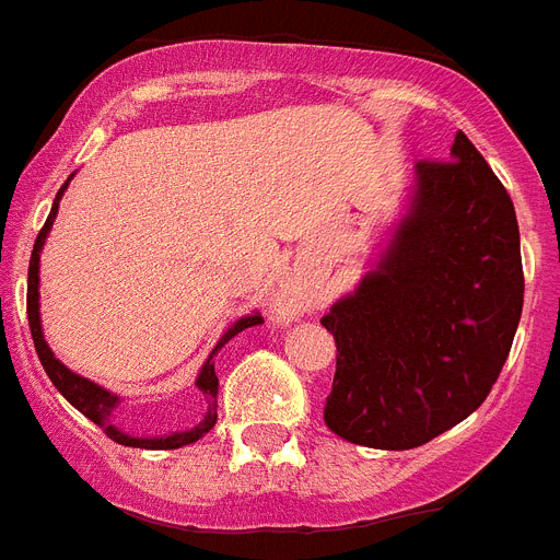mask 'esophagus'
<instances>
[{
	"mask_svg": "<svg viewBox=\"0 0 560 560\" xmlns=\"http://www.w3.org/2000/svg\"><path fill=\"white\" fill-rule=\"evenodd\" d=\"M307 307H310V295L304 293L299 284H288V288L276 295V302H272V313H276V318H284V322L302 316Z\"/></svg>",
	"mask_w": 560,
	"mask_h": 560,
	"instance_id": "1",
	"label": "esophagus"
}]
</instances>
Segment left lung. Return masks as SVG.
<instances>
[{
  "label": "left lung",
  "instance_id": "obj_1",
  "mask_svg": "<svg viewBox=\"0 0 560 560\" xmlns=\"http://www.w3.org/2000/svg\"><path fill=\"white\" fill-rule=\"evenodd\" d=\"M521 307L515 208L458 130L450 162L416 164L387 250L322 318L336 338L324 421L361 447H421L490 396Z\"/></svg>",
  "mask_w": 560,
  "mask_h": 560
}]
</instances>
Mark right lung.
Returning a JSON list of instances; mask_svg holds the SVG:
<instances>
[{
	"label": "right lung",
	"instance_id": "1",
	"mask_svg": "<svg viewBox=\"0 0 560 560\" xmlns=\"http://www.w3.org/2000/svg\"><path fill=\"white\" fill-rule=\"evenodd\" d=\"M68 182H70V178H68ZM68 182H65V185L59 187V192H56L54 208H50V215H48V222H45V228H42L39 236H36V244H33V253H31V267H27V324H31V336H33V347H36V355H39L42 368H45L48 378L54 382V387L59 389V393H62V396L68 398V401L73 404V407H77L82 416H88L93 424L102 427V430L107 432V439H113L116 444H125V447H139V450H178V447H187V444H192V441H199L205 432L213 430V424H215V396H219V375H215V368H213V355L222 350L224 345H228L230 338L238 336V332L247 330V327H256V324H261L265 318L258 316V313H250V316L238 318L236 324H230L228 332L219 338L215 350L208 355L205 368L199 370V378H196V387L201 389V396H205V401H208V412H205V418H201L199 424L190 427V430L171 432V435H153V439H136V435H130L128 430L116 427V421H113V410L119 407V396H113V393H107L105 387L93 384L91 378H84V375H77L73 370L65 368L62 361L54 355V350L48 347V341H45V332H42V318H39V253H42V247H45V238H48L50 228H54V219H56V213H59V199H62V192L68 190Z\"/></svg>",
	"mask_w": 560,
	"mask_h": 560
}]
</instances>
